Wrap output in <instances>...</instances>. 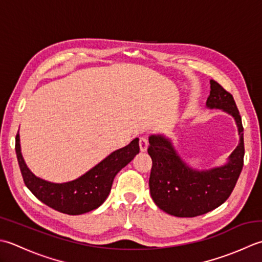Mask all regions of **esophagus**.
I'll use <instances>...</instances> for the list:
<instances>
[{
	"label": "esophagus",
	"mask_w": 262,
	"mask_h": 262,
	"mask_svg": "<svg viewBox=\"0 0 262 262\" xmlns=\"http://www.w3.org/2000/svg\"><path fill=\"white\" fill-rule=\"evenodd\" d=\"M139 147H140V151H146L148 148V140L145 137H141L140 140H139Z\"/></svg>",
	"instance_id": "1"
}]
</instances>
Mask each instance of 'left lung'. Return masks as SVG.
<instances>
[{"label": "left lung", "mask_w": 262, "mask_h": 262, "mask_svg": "<svg viewBox=\"0 0 262 262\" xmlns=\"http://www.w3.org/2000/svg\"><path fill=\"white\" fill-rule=\"evenodd\" d=\"M210 89L207 107L231 114L237 125L239 143L227 164L207 170L193 169L181 159L168 138L162 135L149 137L151 198L163 211L176 217L200 216L220 207L231 195L243 168V125L235 100L215 80H210Z\"/></svg>", "instance_id": "1"}]
</instances>
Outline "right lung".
I'll list each match as a JSON object with an SVG mask.
<instances>
[{
    "label": "right lung",
    "mask_w": 262,
    "mask_h": 262,
    "mask_svg": "<svg viewBox=\"0 0 262 262\" xmlns=\"http://www.w3.org/2000/svg\"><path fill=\"white\" fill-rule=\"evenodd\" d=\"M139 150V139L136 138L127 146L108 155L77 180L52 183L30 172L21 155L19 131L15 137V154L27 188L42 204L68 215H81L103 204L110 194L115 175L135 158Z\"/></svg>",
    "instance_id": "add662e5"
}]
</instances>
